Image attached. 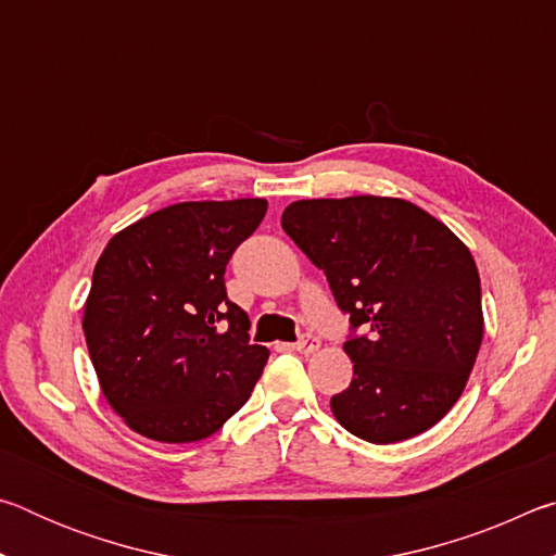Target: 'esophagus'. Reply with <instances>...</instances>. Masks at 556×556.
Returning a JSON list of instances; mask_svg holds the SVG:
<instances>
[{
  "label": "esophagus",
  "mask_w": 556,
  "mask_h": 556,
  "mask_svg": "<svg viewBox=\"0 0 556 556\" xmlns=\"http://www.w3.org/2000/svg\"><path fill=\"white\" fill-rule=\"evenodd\" d=\"M318 345H321V341H318V338L316 336H312V333H306V336H301L299 338V341H296V351L299 353H314V351H318Z\"/></svg>",
  "instance_id": "esophagus-1"
}]
</instances>
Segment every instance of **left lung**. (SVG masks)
<instances>
[{
    "instance_id": "obj_1",
    "label": "left lung",
    "mask_w": 556,
    "mask_h": 556,
    "mask_svg": "<svg viewBox=\"0 0 556 556\" xmlns=\"http://www.w3.org/2000/svg\"><path fill=\"white\" fill-rule=\"evenodd\" d=\"M281 228L351 316L343 351L353 380L331 397L333 417L370 444L434 427L464 392L483 341L470 250L419 205L382 195L296 201Z\"/></svg>"
}]
</instances>
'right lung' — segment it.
Listing matches in <instances>:
<instances>
[{"instance_id": "right-lung-1", "label": "right lung", "mask_w": 556, "mask_h": 556, "mask_svg": "<svg viewBox=\"0 0 556 556\" xmlns=\"http://www.w3.org/2000/svg\"><path fill=\"white\" fill-rule=\"evenodd\" d=\"M265 213V199L176 203L102 250L83 331L102 394L137 434L201 441L250 400L269 351L250 343L225 265Z\"/></svg>"}]
</instances>
